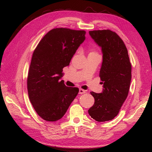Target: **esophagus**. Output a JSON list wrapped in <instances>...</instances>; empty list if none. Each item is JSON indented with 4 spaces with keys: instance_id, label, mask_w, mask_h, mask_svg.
<instances>
[{
    "instance_id": "34e87169",
    "label": "esophagus",
    "mask_w": 152,
    "mask_h": 152,
    "mask_svg": "<svg viewBox=\"0 0 152 152\" xmlns=\"http://www.w3.org/2000/svg\"><path fill=\"white\" fill-rule=\"evenodd\" d=\"M85 92H86V91H84V90L82 89V88H80V89H79V94H82L85 93Z\"/></svg>"
}]
</instances>
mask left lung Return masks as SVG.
I'll list each match as a JSON object with an SVG mask.
<instances>
[{
  "label": "left lung",
  "mask_w": 152,
  "mask_h": 152,
  "mask_svg": "<svg viewBox=\"0 0 152 152\" xmlns=\"http://www.w3.org/2000/svg\"><path fill=\"white\" fill-rule=\"evenodd\" d=\"M89 34L102 48V64L99 77L103 84L101 93L91 92L94 99L88 110L92 119L104 122L114 119L128 96L132 80V64L123 41L109 29L94 30Z\"/></svg>",
  "instance_id": "obj_1"
}]
</instances>
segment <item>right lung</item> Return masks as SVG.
I'll return each mask as SVG.
<instances>
[{
	"label": "right lung",
	"instance_id": "1",
	"mask_svg": "<svg viewBox=\"0 0 152 152\" xmlns=\"http://www.w3.org/2000/svg\"><path fill=\"white\" fill-rule=\"evenodd\" d=\"M85 35L84 30L54 28L33 51L27 79L28 95L36 113L47 121L60 119L78 93V88L66 86L60 79Z\"/></svg>",
	"mask_w": 152,
	"mask_h": 152
}]
</instances>
